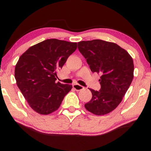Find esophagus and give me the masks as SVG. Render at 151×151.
I'll list each match as a JSON object with an SVG mask.
<instances>
[{
  "label": "esophagus",
  "instance_id": "esophagus-1",
  "mask_svg": "<svg viewBox=\"0 0 151 151\" xmlns=\"http://www.w3.org/2000/svg\"><path fill=\"white\" fill-rule=\"evenodd\" d=\"M73 87L74 89L76 91H81L84 88V87L81 85H80V84H73Z\"/></svg>",
  "mask_w": 151,
  "mask_h": 151
}]
</instances>
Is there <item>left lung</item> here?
<instances>
[{
	"mask_svg": "<svg viewBox=\"0 0 151 151\" xmlns=\"http://www.w3.org/2000/svg\"><path fill=\"white\" fill-rule=\"evenodd\" d=\"M78 44L91 71L101 75L100 90L90 88L92 98L84 107L93 114L106 115L120 104L133 81V58L114 42L93 40L80 41Z\"/></svg>",
	"mask_w": 151,
	"mask_h": 151,
	"instance_id": "1",
	"label": "left lung"
}]
</instances>
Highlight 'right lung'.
I'll return each instance as SVG.
<instances>
[{
    "mask_svg": "<svg viewBox=\"0 0 151 151\" xmlns=\"http://www.w3.org/2000/svg\"><path fill=\"white\" fill-rule=\"evenodd\" d=\"M77 49V42L47 39L29 47L15 67L18 87L29 106L41 115L58 109L72 85L55 82L61 69Z\"/></svg>",
    "mask_w": 151,
    "mask_h": 151,
    "instance_id": "right-lung-1",
    "label": "right lung"
}]
</instances>
